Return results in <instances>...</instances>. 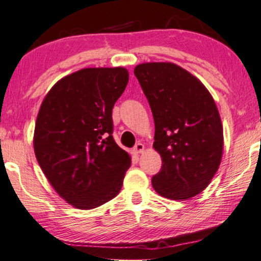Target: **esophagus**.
I'll return each instance as SVG.
<instances>
[{
  "label": "esophagus",
  "instance_id": "esophagus-1",
  "mask_svg": "<svg viewBox=\"0 0 261 261\" xmlns=\"http://www.w3.org/2000/svg\"><path fill=\"white\" fill-rule=\"evenodd\" d=\"M144 150H145V146H144V144H141V143H138L133 148L134 153H143Z\"/></svg>",
  "mask_w": 261,
  "mask_h": 261
}]
</instances>
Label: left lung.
<instances>
[{
    "label": "left lung",
    "mask_w": 261,
    "mask_h": 261,
    "mask_svg": "<svg viewBox=\"0 0 261 261\" xmlns=\"http://www.w3.org/2000/svg\"><path fill=\"white\" fill-rule=\"evenodd\" d=\"M134 75L154 120V150L162 168L152 177L158 194L186 200L207 187L221 164L223 127L207 89L169 62L139 64Z\"/></svg>",
    "instance_id": "obj_1"
}]
</instances>
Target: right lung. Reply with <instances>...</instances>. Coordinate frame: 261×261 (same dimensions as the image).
<instances>
[{
  "mask_svg": "<svg viewBox=\"0 0 261 261\" xmlns=\"http://www.w3.org/2000/svg\"><path fill=\"white\" fill-rule=\"evenodd\" d=\"M128 76L122 67L77 70L57 81L40 106L33 138L37 161L74 207H98L122 188L130 157L115 143L111 115Z\"/></svg>",
  "mask_w": 261,
  "mask_h": 261,
  "instance_id": "1",
  "label": "right lung"
}]
</instances>
